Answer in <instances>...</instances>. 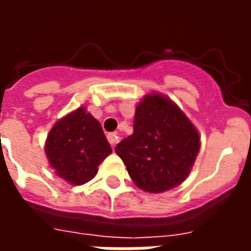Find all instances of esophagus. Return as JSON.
<instances>
[{"label": "esophagus", "mask_w": 251, "mask_h": 251, "mask_svg": "<svg viewBox=\"0 0 251 251\" xmlns=\"http://www.w3.org/2000/svg\"><path fill=\"white\" fill-rule=\"evenodd\" d=\"M107 140H109V142L111 144V147H114V145H117L118 141H120V136H118L117 131H113V133H109V134H107Z\"/></svg>", "instance_id": "34e87169"}]
</instances>
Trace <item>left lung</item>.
Segmentation results:
<instances>
[{"label": "left lung", "mask_w": 251, "mask_h": 251, "mask_svg": "<svg viewBox=\"0 0 251 251\" xmlns=\"http://www.w3.org/2000/svg\"><path fill=\"white\" fill-rule=\"evenodd\" d=\"M199 149V133L184 113L168 98L152 94L138 103L133 134L115 153L138 188L158 194L184 181Z\"/></svg>", "instance_id": "8db88e82"}]
</instances>
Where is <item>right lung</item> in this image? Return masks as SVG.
<instances>
[{"label": "right lung", "instance_id": "obj_1", "mask_svg": "<svg viewBox=\"0 0 251 251\" xmlns=\"http://www.w3.org/2000/svg\"><path fill=\"white\" fill-rule=\"evenodd\" d=\"M111 153L100 124L84 107L57 121L46 142L50 165L68 183L82 185L93 179L98 165Z\"/></svg>", "mask_w": 251, "mask_h": 251}]
</instances>
